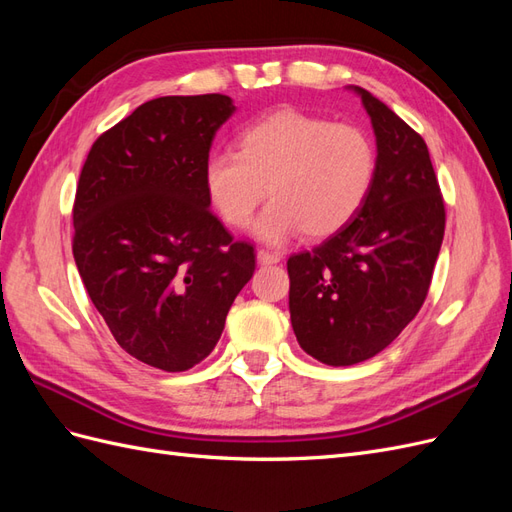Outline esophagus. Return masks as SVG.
Wrapping results in <instances>:
<instances>
[{"label": "esophagus", "instance_id": "esophagus-1", "mask_svg": "<svg viewBox=\"0 0 512 512\" xmlns=\"http://www.w3.org/2000/svg\"><path fill=\"white\" fill-rule=\"evenodd\" d=\"M256 258H258L260 265H275V262L282 260V254L275 252V250H265V247H260Z\"/></svg>", "mask_w": 512, "mask_h": 512}]
</instances>
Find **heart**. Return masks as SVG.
Here are the masks:
<instances>
[{"label": "heart", "mask_w": 512, "mask_h": 512, "mask_svg": "<svg viewBox=\"0 0 512 512\" xmlns=\"http://www.w3.org/2000/svg\"><path fill=\"white\" fill-rule=\"evenodd\" d=\"M376 170V143L365 128L284 108L245 126L237 153H211L203 188L228 226L250 220L269 188L273 200L252 224L256 237L280 243L303 230L324 239L363 209Z\"/></svg>", "instance_id": "heart-1"}]
</instances>
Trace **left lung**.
Here are the masks:
<instances>
[{
	"instance_id": "left-lung-1",
	"label": "left lung",
	"mask_w": 512,
	"mask_h": 512,
	"mask_svg": "<svg viewBox=\"0 0 512 512\" xmlns=\"http://www.w3.org/2000/svg\"><path fill=\"white\" fill-rule=\"evenodd\" d=\"M374 188L356 218L288 258L290 320L301 348L333 367L371 359L423 307L444 239V198L423 136L369 91Z\"/></svg>"
}]
</instances>
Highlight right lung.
I'll return each instance as SVG.
<instances>
[{"label":"right lung","instance_id":"obj_1","mask_svg":"<svg viewBox=\"0 0 512 512\" xmlns=\"http://www.w3.org/2000/svg\"><path fill=\"white\" fill-rule=\"evenodd\" d=\"M232 111L222 94L149 100L98 136L76 185L72 254L89 299L123 350L164 371L207 359L256 269L203 188Z\"/></svg>","mask_w":512,"mask_h":512}]
</instances>
